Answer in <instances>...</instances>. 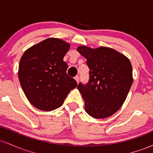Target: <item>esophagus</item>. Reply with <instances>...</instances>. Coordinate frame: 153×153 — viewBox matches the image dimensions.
Returning a JSON list of instances; mask_svg holds the SVG:
<instances>
[{"label":"esophagus","instance_id":"34e87169","mask_svg":"<svg viewBox=\"0 0 153 153\" xmlns=\"http://www.w3.org/2000/svg\"><path fill=\"white\" fill-rule=\"evenodd\" d=\"M74 78H75V80H76L77 83H78V82H79V77L78 76H75Z\"/></svg>","mask_w":153,"mask_h":153}]
</instances>
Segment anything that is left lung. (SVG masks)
<instances>
[{
    "mask_svg": "<svg viewBox=\"0 0 153 153\" xmlns=\"http://www.w3.org/2000/svg\"><path fill=\"white\" fill-rule=\"evenodd\" d=\"M77 51L87 59L89 80L80 82L78 89L85 101L88 114L95 119L109 117L118 111L132 84L129 59L111 48L91 49L80 46Z\"/></svg>",
    "mask_w": 153,
    "mask_h": 153,
    "instance_id": "1",
    "label": "left lung"
}]
</instances>
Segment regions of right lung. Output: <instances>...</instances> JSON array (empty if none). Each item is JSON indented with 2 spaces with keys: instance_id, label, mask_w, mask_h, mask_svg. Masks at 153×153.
Wrapping results in <instances>:
<instances>
[{
  "instance_id": "obj_1",
  "label": "right lung",
  "mask_w": 153,
  "mask_h": 153,
  "mask_svg": "<svg viewBox=\"0 0 153 153\" xmlns=\"http://www.w3.org/2000/svg\"><path fill=\"white\" fill-rule=\"evenodd\" d=\"M71 45L49 38L28 49L19 67V79L26 98L38 109L50 111L62 105L77 82L67 74L63 57Z\"/></svg>"
}]
</instances>
